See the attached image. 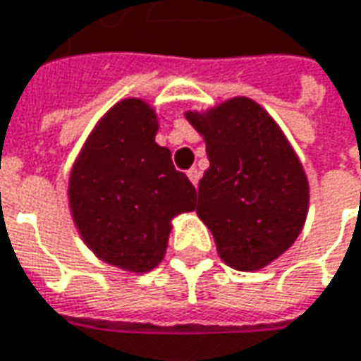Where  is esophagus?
<instances>
[{"instance_id": "obj_1", "label": "esophagus", "mask_w": 361, "mask_h": 361, "mask_svg": "<svg viewBox=\"0 0 361 361\" xmlns=\"http://www.w3.org/2000/svg\"><path fill=\"white\" fill-rule=\"evenodd\" d=\"M188 178H189V180H191V183H193V185H197L199 178H201V173H199L197 168H189V170H188Z\"/></svg>"}]
</instances>
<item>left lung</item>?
I'll use <instances>...</instances> for the list:
<instances>
[{"label": "left lung", "mask_w": 361, "mask_h": 361, "mask_svg": "<svg viewBox=\"0 0 361 361\" xmlns=\"http://www.w3.org/2000/svg\"><path fill=\"white\" fill-rule=\"evenodd\" d=\"M203 135L209 168L199 181L197 215L219 256L254 271L291 246L309 209L303 166L276 121L236 97L207 113H185Z\"/></svg>", "instance_id": "obj_1"}]
</instances>
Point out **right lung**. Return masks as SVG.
<instances>
[{
	"mask_svg": "<svg viewBox=\"0 0 361 361\" xmlns=\"http://www.w3.org/2000/svg\"><path fill=\"white\" fill-rule=\"evenodd\" d=\"M156 115L125 99L99 121L70 176L75 226L97 258L145 274L164 258L172 219L195 209L197 191L156 145Z\"/></svg>",
	"mask_w": 361,
	"mask_h": 361,
	"instance_id": "right-lung-1",
	"label": "right lung"
}]
</instances>
